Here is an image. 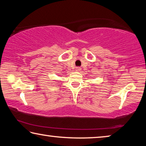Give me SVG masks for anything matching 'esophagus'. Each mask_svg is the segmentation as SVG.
Instances as JSON below:
<instances>
[{
    "label": "esophagus",
    "mask_w": 146,
    "mask_h": 146,
    "mask_svg": "<svg viewBox=\"0 0 146 146\" xmlns=\"http://www.w3.org/2000/svg\"><path fill=\"white\" fill-rule=\"evenodd\" d=\"M81 70V68L80 67H76V71H80Z\"/></svg>",
    "instance_id": "esophagus-1"
}]
</instances>
